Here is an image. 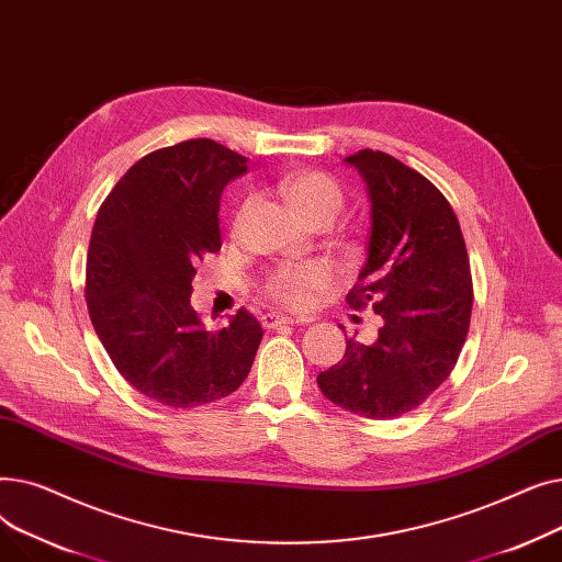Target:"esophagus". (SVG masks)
<instances>
[{"label":"esophagus","instance_id":"34e87169","mask_svg":"<svg viewBox=\"0 0 562 562\" xmlns=\"http://www.w3.org/2000/svg\"><path fill=\"white\" fill-rule=\"evenodd\" d=\"M312 318H307V316H289V314H278V312H269V314H263L261 316V323H263V328L266 330H271V328H278V326H286V323H310Z\"/></svg>","mask_w":562,"mask_h":562}]
</instances>
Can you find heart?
<instances>
[{"instance_id": "b5f03b06", "label": "heart", "mask_w": 562, "mask_h": 562, "mask_svg": "<svg viewBox=\"0 0 562 562\" xmlns=\"http://www.w3.org/2000/svg\"><path fill=\"white\" fill-rule=\"evenodd\" d=\"M282 191L286 200L296 206V210L307 216L316 212H326L337 216L344 206V191L341 187L333 180L330 175L310 170V172H296L286 177L282 182ZM248 202L241 206L239 216L246 212ZM335 282V271L328 263L321 261H310V263H296V266H286V269H280L273 273L266 282V293L269 299L276 303L291 307V310H303L310 307L321 291H326Z\"/></svg>"}]
</instances>
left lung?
<instances>
[{
	"label": "left lung",
	"mask_w": 562,
	"mask_h": 562,
	"mask_svg": "<svg viewBox=\"0 0 562 562\" xmlns=\"http://www.w3.org/2000/svg\"><path fill=\"white\" fill-rule=\"evenodd\" d=\"M344 161L371 200L369 252L346 303L371 305L385 323L373 344L346 339L344 358L316 382L352 415L394 419L419 407L460 358L474 305L469 255L453 206L422 172L380 150Z\"/></svg>",
	"instance_id": "8db88e82"
}]
</instances>
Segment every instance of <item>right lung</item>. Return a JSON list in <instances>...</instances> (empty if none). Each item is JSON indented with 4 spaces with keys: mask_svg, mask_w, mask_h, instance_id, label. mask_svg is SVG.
I'll list each match as a JSON object with an SVG mask.
<instances>
[{
    "mask_svg": "<svg viewBox=\"0 0 562 562\" xmlns=\"http://www.w3.org/2000/svg\"><path fill=\"white\" fill-rule=\"evenodd\" d=\"M248 159L191 138L138 159L102 202L86 259V305L113 367L161 405L200 407L239 390L263 337L239 310L206 330L191 307L195 263L221 250L225 184Z\"/></svg>",
    "mask_w": 562,
    "mask_h": 562,
    "instance_id": "right-lung-1",
    "label": "right lung"
}]
</instances>
